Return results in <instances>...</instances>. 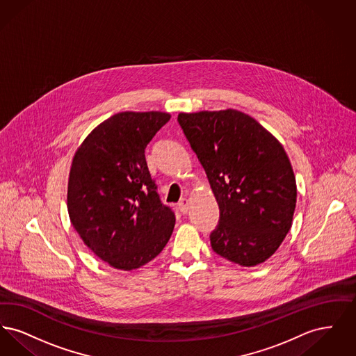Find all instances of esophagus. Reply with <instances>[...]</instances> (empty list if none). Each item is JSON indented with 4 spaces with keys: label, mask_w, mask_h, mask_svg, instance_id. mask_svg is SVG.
<instances>
[{
    "label": "esophagus",
    "mask_w": 356,
    "mask_h": 356,
    "mask_svg": "<svg viewBox=\"0 0 356 356\" xmlns=\"http://www.w3.org/2000/svg\"><path fill=\"white\" fill-rule=\"evenodd\" d=\"M177 207H179V211L181 213H186L188 209H189V200L188 199H181L179 204H177Z\"/></svg>",
    "instance_id": "34e87169"
}]
</instances>
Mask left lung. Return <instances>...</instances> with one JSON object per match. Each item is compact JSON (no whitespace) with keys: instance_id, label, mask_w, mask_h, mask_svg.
I'll return each instance as SVG.
<instances>
[{"instance_id":"8db88e82","label":"left lung","mask_w":356,"mask_h":356,"mask_svg":"<svg viewBox=\"0 0 356 356\" xmlns=\"http://www.w3.org/2000/svg\"><path fill=\"white\" fill-rule=\"evenodd\" d=\"M219 204L212 250L243 267L276 252L296 205V180L283 145L251 116L235 109L179 113Z\"/></svg>"}]
</instances>
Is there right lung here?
I'll return each instance as SVG.
<instances>
[{
	"label": "right lung",
	"instance_id": "right-lung-1",
	"mask_svg": "<svg viewBox=\"0 0 356 356\" xmlns=\"http://www.w3.org/2000/svg\"><path fill=\"white\" fill-rule=\"evenodd\" d=\"M170 119L153 111L113 115L73 157L69 218L85 245L113 268H140L172 235L175 213L161 203L145 160L148 143Z\"/></svg>",
	"mask_w": 356,
	"mask_h": 356
}]
</instances>
